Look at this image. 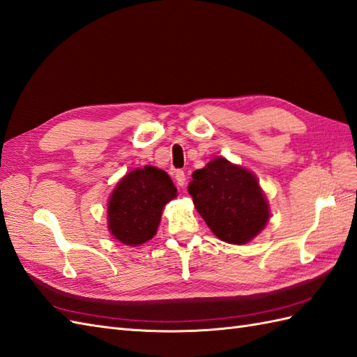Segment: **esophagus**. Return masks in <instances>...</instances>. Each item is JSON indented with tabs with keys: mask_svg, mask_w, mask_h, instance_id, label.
I'll return each mask as SVG.
<instances>
[{
	"mask_svg": "<svg viewBox=\"0 0 357 357\" xmlns=\"http://www.w3.org/2000/svg\"><path fill=\"white\" fill-rule=\"evenodd\" d=\"M174 177H176V183L178 186L183 188L186 185V176H185L183 171H180V169L176 171V172H174Z\"/></svg>",
	"mask_w": 357,
	"mask_h": 357,
	"instance_id": "1",
	"label": "esophagus"
}]
</instances>
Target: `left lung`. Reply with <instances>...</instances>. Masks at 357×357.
Returning a JSON list of instances; mask_svg holds the SVG:
<instances>
[{
	"instance_id": "obj_1",
	"label": "left lung",
	"mask_w": 357,
	"mask_h": 357,
	"mask_svg": "<svg viewBox=\"0 0 357 357\" xmlns=\"http://www.w3.org/2000/svg\"><path fill=\"white\" fill-rule=\"evenodd\" d=\"M188 192L216 238L229 244H247L269 220L268 202L257 178L248 169L216 158L192 174Z\"/></svg>"
}]
</instances>
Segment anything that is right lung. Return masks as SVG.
Returning a JSON list of instances; mask_svg holds the SVG:
<instances>
[{"mask_svg": "<svg viewBox=\"0 0 357 357\" xmlns=\"http://www.w3.org/2000/svg\"><path fill=\"white\" fill-rule=\"evenodd\" d=\"M177 195L167 172L145 167L130 171L113 189L107 204L110 233L126 245H141L158 231L162 211Z\"/></svg>", "mask_w": 357, "mask_h": 357, "instance_id": "right-lung-1", "label": "right lung"}]
</instances>
